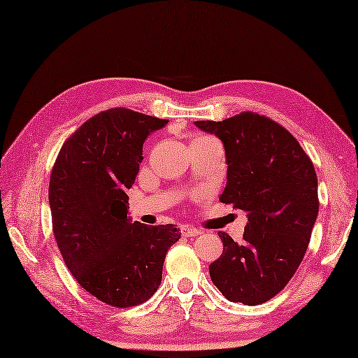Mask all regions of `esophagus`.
I'll use <instances>...</instances> for the list:
<instances>
[{"mask_svg": "<svg viewBox=\"0 0 358 358\" xmlns=\"http://www.w3.org/2000/svg\"><path fill=\"white\" fill-rule=\"evenodd\" d=\"M181 234H183L185 237H199V235L203 234V231L195 229L192 226H183L181 227Z\"/></svg>", "mask_w": 358, "mask_h": 358, "instance_id": "obj_1", "label": "esophagus"}]
</instances>
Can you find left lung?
I'll return each mask as SVG.
<instances>
[{
    "mask_svg": "<svg viewBox=\"0 0 358 358\" xmlns=\"http://www.w3.org/2000/svg\"><path fill=\"white\" fill-rule=\"evenodd\" d=\"M224 146L227 183L220 201L245 210L243 241L218 232L223 254L209 266L227 300L260 305L292 278L318 215L314 164L294 136L254 112L223 121H195Z\"/></svg>",
    "mask_w": 358,
    "mask_h": 358,
    "instance_id": "obj_1",
    "label": "left lung"
}]
</instances>
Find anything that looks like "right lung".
Segmentation results:
<instances>
[{
	"mask_svg": "<svg viewBox=\"0 0 358 358\" xmlns=\"http://www.w3.org/2000/svg\"><path fill=\"white\" fill-rule=\"evenodd\" d=\"M169 120L115 108L81 124L53 164V235L75 280L113 308L141 305L162 283L163 263L180 238L173 224L144 226L127 215L143 144Z\"/></svg>",
	"mask_w": 358,
	"mask_h": 358,
	"instance_id": "add662e5",
	"label": "right lung"
}]
</instances>
